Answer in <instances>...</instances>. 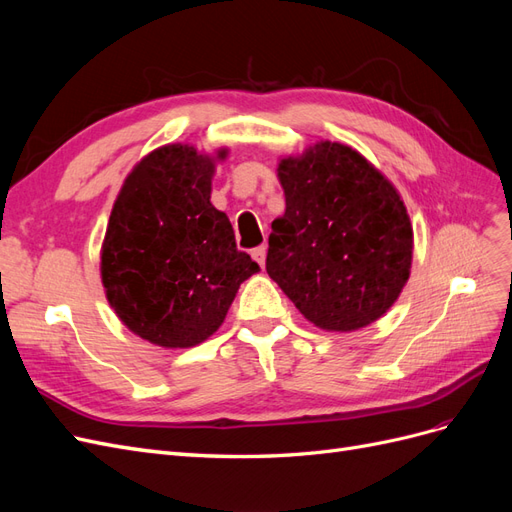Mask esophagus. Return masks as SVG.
<instances>
[{
	"mask_svg": "<svg viewBox=\"0 0 512 512\" xmlns=\"http://www.w3.org/2000/svg\"><path fill=\"white\" fill-rule=\"evenodd\" d=\"M252 258L258 262L260 267H265V258H267V247L260 245V247H254L252 250Z\"/></svg>",
	"mask_w": 512,
	"mask_h": 512,
	"instance_id": "34e87169",
	"label": "esophagus"
}]
</instances>
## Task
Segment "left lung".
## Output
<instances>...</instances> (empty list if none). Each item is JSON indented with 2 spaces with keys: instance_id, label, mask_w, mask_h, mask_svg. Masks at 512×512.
<instances>
[{
  "instance_id": "obj_1",
  "label": "left lung",
  "mask_w": 512,
  "mask_h": 512,
  "mask_svg": "<svg viewBox=\"0 0 512 512\" xmlns=\"http://www.w3.org/2000/svg\"><path fill=\"white\" fill-rule=\"evenodd\" d=\"M286 213L271 224L267 273L327 331L386 314L408 282L412 226L397 190L359 151L318 143L282 160Z\"/></svg>"
}]
</instances>
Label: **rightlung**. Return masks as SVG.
Masks as SVG:
<instances>
[{
    "instance_id": "right-lung-1",
    "label": "right lung",
    "mask_w": 512,
    "mask_h": 512,
    "mask_svg": "<svg viewBox=\"0 0 512 512\" xmlns=\"http://www.w3.org/2000/svg\"><path fill=\"white\" fill-rule=\"evenodd\" d=\"M211 177L213 160L194 147H160L136 164L111 211L100 267L106 299L151 344L205 342L258 271L211 205Z\"/></svg>"
}]
</instances>
